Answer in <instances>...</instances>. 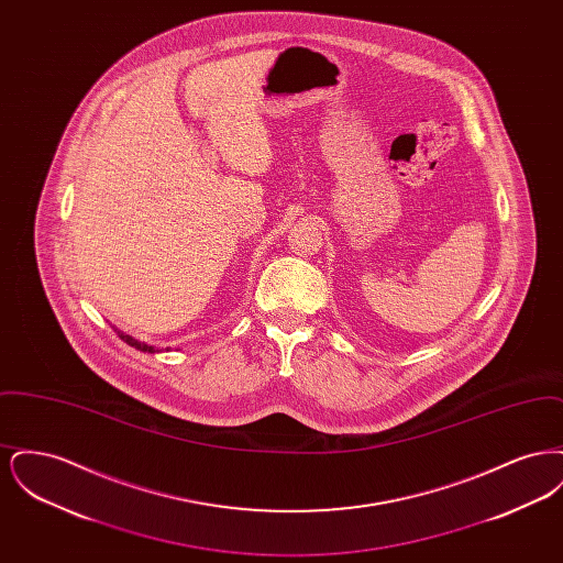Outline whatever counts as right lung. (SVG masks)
Returning <instances> with one entry per match:
<instances>
[{
	"label": "right lung",
	"mask_w": 563,
	"mask_h": 563,
	"mask_svg": "<svg viewBox=\"0 0 563 563\" xmlns=\"http://www.w3.org/2000/svg\"><path fill=\"white\" fill-rule=\"evenodd\" d=\"M113 331L118 333V338L122 340V342H126L129 346H133V349L141 350V352H158V350L154 349V346H150V344H145V342H139V340H134L133 335H129V333H124V331H120L118 327H113Z\"/></svg>",
	"instance_id": "obj_1"
}]
</instances>
